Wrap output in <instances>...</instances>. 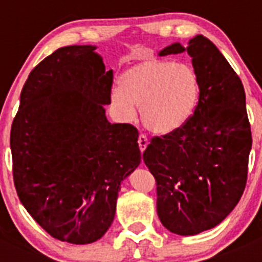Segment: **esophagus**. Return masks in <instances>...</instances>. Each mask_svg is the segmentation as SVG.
<instances>
[{"label": "esophagus", "instance_id": "esophagus-1", "mask_svg": "<svg viewBox=\"0 0 262 262\" xmlns=\"http://www.w3.org/2000/svg\"><path fill=\"white\" fill-rule=\"evenodd\" d=\"M138 144H139V148H140V151L144 152V149H145V148H147V145H148L147 136H145V135H140V136H139Z\"/></svg>", "mask_w": 262, "mask_h": 262}]
</instances>
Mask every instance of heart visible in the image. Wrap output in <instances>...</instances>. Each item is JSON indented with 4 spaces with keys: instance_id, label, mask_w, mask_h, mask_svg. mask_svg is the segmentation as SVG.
Here are the masks:
<instances>
[{
    "instance_id": "obj_1",
    "label": "heart",
    "mask_w": 262,
    "mask_h": 262,
    "mask_svg": "<svg viewBox=\"0 0 262 262\" xmlns=\"http://www.w3.org/2000/svg\"><path fill=\"white\" fill-rule=\"evenodd\" d=\"M200 96V77L193 66L154 59L123 72L113 103L126 119L134 118L139 106L143 124L157 135H168L191 119Z\"/></svg>"
}]
</instances>
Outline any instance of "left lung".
Returning a JSON list of instances; mask_svg holds the SVG:
<instances>
[{
  "mask_svg": "<svg viewBox=\"0 0 262 262\" xmlns=\"http://www.w3.org/2000/svg\"><path fill=\"white\" fill-rule=\"evenodd\" d=\"M187 51L201 82L200 102L182 128L155 136L143 160L156 180L157 215L165 228L191 236L223 222L247 184L252 134L242 80L216 46L196 35L159 56Z\"/></svg>",
  "mask_w": 262,
  "mask_h": 262,
  "instance_id": "left-lung-1",
  "label": "left lung"
}]
</instances>
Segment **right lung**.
<instances>
[{"label":"right lung","instance_id":"add662e5","mask_svg":"<svg viewBox=\"0 0 262 262\" xmlns=\"http://www.w3.org/2000/svg\"><path fill=\"white\" fill-rule=\"evenodd\" d=\"M113 71L94 46L56 50L32 69L10 133L20 202L52 237L90 244L114 221L120 184L140 164L138 129L110 123Z\"/></svg>","mask_w":262,"mask_h":262}]
</instances>
